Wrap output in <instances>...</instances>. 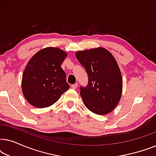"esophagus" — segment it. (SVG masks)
Segmentation results:
<instances>
[{"label": "esophagus", "mask_w": 156, "mask_h": 156, "mask_svg": "<svg viewBox=\"0 0 156 156\" xmlns=\"http://www.w3.org/2000/svg\"><path fill=\"white\" fill-rule=\"evenodd\" d=\"M77 86H78V84H76V83H75V84H72L71 87H72V89H76V87H77Z\"/></svg>", "instance_id": "obj_1"}]
</instances>
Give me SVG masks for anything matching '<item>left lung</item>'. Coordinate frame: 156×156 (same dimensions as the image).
I'll return each mask as SVG.
<instances>
[{"label":"left lung","mask_w":156,"mask_h":156,"mask_svg":"<svg viewBox=\"0 0 156 156\" xmlns=\"http://www.w3.org/2000/svg\"><path fill=\"white\" fill-rule=\"evenodd\" d=\"M76 57L88 74V85L80 87L86 107L98 115L112 112L122 94V76L109 51L97 48L76 52Z\"/></svg>","instance_id":"1"}]
</instances>
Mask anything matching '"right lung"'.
Wrapping results in <instances>:
<instances>
[{
	"instance_id": "1",
	"label": "right lung",
	"mask_w": 156,
	"mask_h": 156,
	"mask_svg": "<svg viewBox=\"0 0 156 156\" xmlns=\"http://www.w3.org/2000/svg\"><path fill=\"white\" fill-rule=\"evenodd\" d=\"M67 53L57 48H46L30 59L23 72L22 91L25 99L37 108L55 104L69 88L61 64Z\"/></svg>"
}]
</instances>
